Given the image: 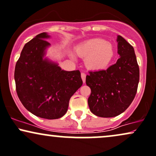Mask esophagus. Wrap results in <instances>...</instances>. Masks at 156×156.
Returning a JSON list of instances; mask_svg holds the SVG:
<instances>
[{
  "label": "esophagus",
  "instance_id": "34e87169",
  "mask_svg": "<svg viewBox=\"0 0 156 156\" xmlns=\"http://www.w3.org/2000/svg\"><path fill=\"white\" fill-rule=\"evenodd\" d=\"M80 76H81V78H82V80H83V83H85L86 82V74L84 73H81V74H80Z\"/></svg>",
  "mask_w": 156,
  "mask_h": 156
}]
</instances>
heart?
<instances>
[{"mask_svg":"<svg viewBox=\"0 0 156 156\" xmlns=\"http://www.w3.org/2000/svg\"><path fill=\"white\" fill-rule=\"evenodd\" d=\"M78 56L85 58L86 67L100 70L108 66L114 57V48L110 43L101 38L90 39L76 47Z\"/></svg>","mask_w":156,"mask_h":156,"instance_id":"heart-1","label":"heart"}]
</instances>
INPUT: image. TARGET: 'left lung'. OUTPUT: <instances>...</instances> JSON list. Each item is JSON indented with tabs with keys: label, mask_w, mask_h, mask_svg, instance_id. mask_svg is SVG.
Returning a JSON list of instances; mask_svg holds the SVG:
<instances>
[{
	"label": "left lung",
	"mask_w": 156,
	"mask_h": 156,
	"mask_svg": "<svg viewBox=\"0 0 156 156\" xmlns=\"http://www.w3.org/2000/svg\"><path fill=\"white\" fill-rule=\"evenodd\" d=\"M115 64L105 70L89 71L86 83L91 89L88 104L91 112L112 118L126 110L134 100L140 80V68L133 46L119 35Z\"/></svg>",
	"instance_id": "8db88e82"
}]
</instances>
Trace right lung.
<instances>
[{"label": "right lung", "instance_id": "obj_1", "mask_svg": "<svg viewBox=\"0 0 156 156\" xmlns=\"http://www.w3.org/2000/svg\"><path fill=\"white\" fill-rule=\"evenodd\" d=\"M42 33L24 45L16 63L14 80L18 97L37 117L57 119L66 113L70 97L83 84L79 70L65 71L43 59L50 44Z\"/></svg>", "mask_w": 156, "mask_h": 156}]
</instances>
